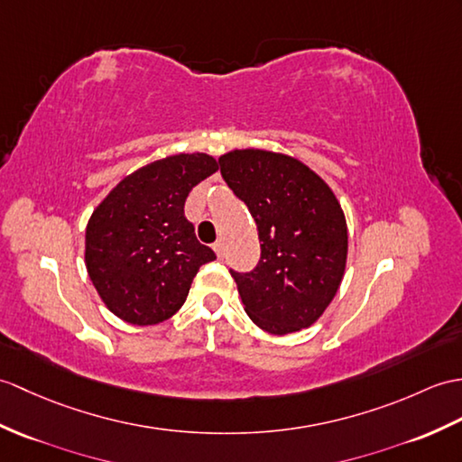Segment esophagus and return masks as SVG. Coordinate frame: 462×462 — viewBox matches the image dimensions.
I'll list each match as a JSON object with an SVG mask.
<instances>
[{
	"label": "esophagus",
	"instance_id": "34e87169",
	"mask_svg": "<svg viewBox=\"0 0 462 462\" xmlns=\"http://www.w3.org/2000/svg\"><path fill=\"white\" fill-rule=\"evenodd\" d=\"M212 250L217 252V255H218V257H222V255H224V244H222V240H218L217 244H214V245H212Z\"/></svg>",
	"mask_w": 462,
	"mask_h": 462
}]
</instances>
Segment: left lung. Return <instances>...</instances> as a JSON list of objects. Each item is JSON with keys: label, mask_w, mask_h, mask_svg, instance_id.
Masks as SVG:
<instances>
[{"label": "left lung", "mask_w": 462, "mask_h": 462, "mask_svg": "<svg viewBox=\"0 0 462 462\" xmlns=\"http://www.w3.org/2000/svg\"><path fill=\"white\" fill-rule=\"evenodd\" d=\"M220 173L257 224L262 260L230 272L244 310L272 335L317 323L346 270L348 228L335 192L303 161L265 149H232Z\"/></svg>", "instance_id": "obj_1"}]
</instances>
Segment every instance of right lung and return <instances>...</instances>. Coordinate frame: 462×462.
<instances>
[{
    "label": "right lung",
    "instance_id": "obj_1",
    "mask_svg": "<svg viewBox=\"0 0 462 462\" xmlns=\"http://www.w3.org/2000/svg\"><path fill=\"white\" fill-rule=\"evenodd\" d=\"M218 171L207 153L157 159L124 177L86 224L84 262L104 305L130 325L149 327L185 303L202 263L217 255L185 218L192 187Z\"/></svg>",
    "mask_w": 462,
    "mask_h": 462
}]
</instances>
